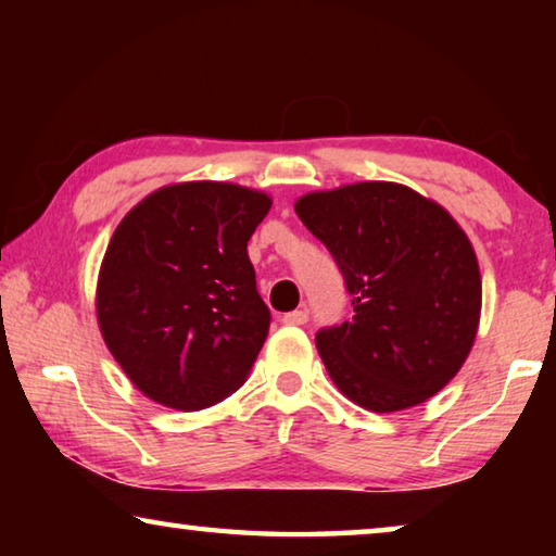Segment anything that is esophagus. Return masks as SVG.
<instances>
[{
	"label": "esophagus",
	"mask_w": 556,
	"mask_h": 556,
	"mask_svg": "<svg viewBox=\"0 0 556 556\" xmlns=\"http://www.w3.org/2000/svg\"><path fill=\"white\" fill-rule=\"evenodd\" d=\"M281 321L289 324V326H304L308 321V314L304 312V308H296V312H289L281 316Z\"/></svg>",
	"instance_id": "1"
}]
</instances>
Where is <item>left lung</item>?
<instances>
[{"label": "left lung", "instance_id": "1", "mask_svg": "<svg viewBox=\"0 0 556 556\" xmlns=\"http://www.w3.org/2000/svg\"><path fill=\"white\" fill-rule=\"evenodd\" d=\"M294 211L353 296L351 321L316 333L336 388L380 414L434 397L466 363L481 321V271L460 225L390 181L306 193Z\"/></svg>", "mask_w": 556, "mask_h": 556}]
</instances>
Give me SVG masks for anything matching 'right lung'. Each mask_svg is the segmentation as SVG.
Masks as SVG:
<instances>
[{"label": "right lung", "mask_w": 556, "mask_h": 556, "mask_svg": "<svg viewBox=\"0 0 556 556\" xmlns=\"http://www.w3.org/2000/svg\"><path fill=\"white\" fill-rule=\"evenodd\" d=\"M271 199L238 184L164 186L108 244L98 324L139 392L164 407H213L248 380L269 331L248 240Z\"/></svg>", "instance_id": "add662e5"}]
</instances>
